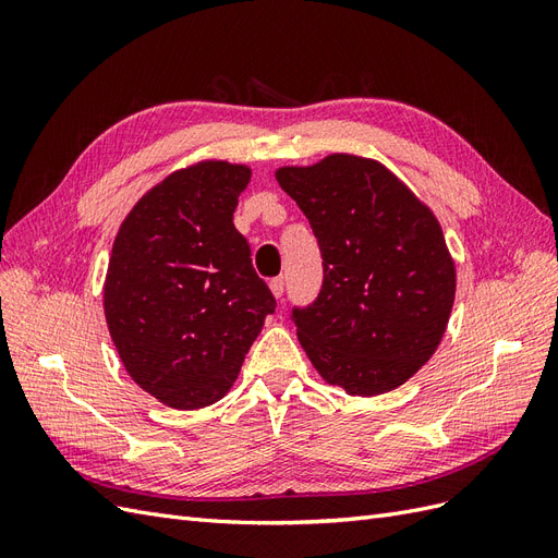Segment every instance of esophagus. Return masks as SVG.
Here are the masks:
<instances>
[{
    "instance_id": "34e87169",
    "label": "esophagus",
    "mask_w": 558,
    "mask_h": 558,
    "mask_svg": "<svg viewBox=\"0 0 558 558\" xmlns=\"http://www.w3.org/2000/svg\"><path fill=\"white\" fill-rule=\"evenodd\" d=\"M269 291H272V295H275L277 300H281V295H283V279L277 277V279L269 281Z\"/></svg>"
}]
</instances>
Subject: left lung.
I'll return each instance as SVG.
<instances>
[{
  "instance_id": "obj_1",
  "label": "left lung",
  "mask_w": 558,
  "mask_h": 558,
  "mask_svg": "<svg viewBox=\"0 0 558 558\" xmlns=\"http://www.w3.org/2000/svg\"><path fill=\"white\" fill-rule=\"evenodd\" d=\"M277 181L310 218L324 286L295 307L316 373L349 396H379L416 375L440 344L456 267L435 214L377 160L330 154L279 167Z\"/></svg>"
}]
</instances>
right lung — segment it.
<instances>
[{
	"label": "right lung",
	"instance_id": "right-lung-1",
	"mask_svg": "<svg viewBox=\"0 0 558 558\" xmlns=\"http://www.w3.org/2000/svg\"><path fill=\"white\" fill-rule=\"evenodd\" d=\"M246 165L202 160L154 185L118 228L105 316L128 375L174 410L221 400L277 302L232 223Z\"/></svg>",
	"mask_w": 558,
	"mask_h": 558
}]
</instances>
